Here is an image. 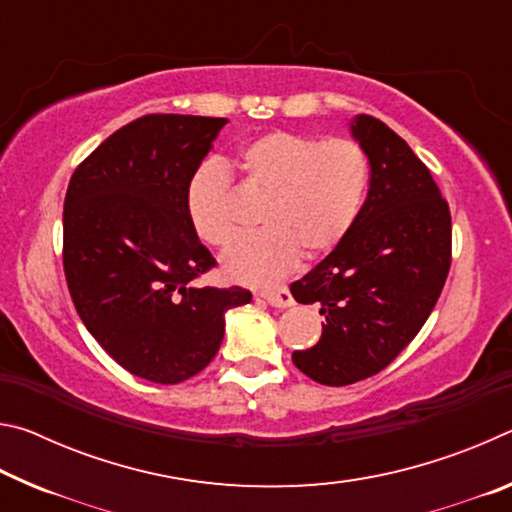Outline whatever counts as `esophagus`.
<instances>
[{
    "label": "esophagus",
    "mask_w": 512,
    "mask_h": 512,
    "mask_svg": "<svg viewBox=\"0 0 512 512\" xmlns=\"http://www.w3.org/2000/svg\"><path fill=\"white\" fill-rule=\"evenodd\" d=\"M259 298H264L268 305H273L277 309L293 307V296L287 287H273V289L259 291Z\"/></svg>",
    "instance_id": "34e87169"
}]
</instances>
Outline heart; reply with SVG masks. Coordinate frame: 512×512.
Here are the masks:
<instances>
[{
    "label": "heart",
    "mask_w": 512,
    "mask_h": 512,
    "mask_svg": "<svg viewBox=\"0 0 512 512\" xmlns=\"http://www.w3.org/2000/svg\"><path fill=\"white\" fill-rule=\"evenodd\" d=\"M237 167L244 183L264 194V228L223 255L225 275L244 284L280 280L300 250L309 257L332 250L357 221L370 178L368 155L357 142H320L289 131L253 137L239 149ZM230 192L228 167L219 160L198 164L187 180V216L205 244L225 246L235 237Z\"/></svg>",
    "instance_id": "1"
}]
</instances>
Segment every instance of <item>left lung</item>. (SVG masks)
<instances>
[{"mask_svg":"<svg viewBox=\"0 0 512 512\" xmlns=\"http://www.w3.org/2000/svg\"><path fill=\"white\" fill-rule=\"evenodd\" d=\"M350 133L368 155V198L332 253L291 284L325 316L320 341L291 359L325 386L384 370L427 323L452 264V216L431 171L384 121L357 115Z\"/></svg>","mask_w":512,"mask_h":512,"instance_id":"obj_1","label":"left lung"}]
</instances>
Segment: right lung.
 Instances as JSON below:
<instances>
[{
  "instance_id": "right-lung-1",
  "label": "right lung",
  "mask_w": 512,
  "mask_h": 512,
  "mask_svg": "<svg viewBox=\"0 0 512 512\" xmlns=\"http://www.w3.org/2000/svg\"><path fill=\"white\" fill-rule=\"evenodd\" d=\"M223 117L146 115L121 126L74 171L65 194L69 296L97 343L131 375L180 384L219 352L241 287H198L216 264L192 228L187 180Z\"/></svg>"
}]
</instances>
